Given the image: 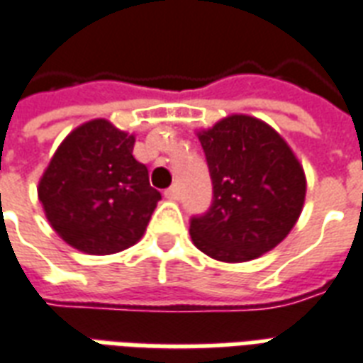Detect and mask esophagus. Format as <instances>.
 <instances>
[{
	"mask_svg": "<svg viewBox=\"0 0 363 363\" xmlns=\"http://www.w3.org/2000/svg\"><path fill=\"white\" fill-rule=\"evenodd\" d=\"M164 196L167 199H179L181 198V188H179V184H173V186H169L165 190Z\"/></svg>",
	"mask_w": 363,
	"mask_h": 363,
	"instance_id": "obj_1",
	"label": "esophagus"
}]
</instances>
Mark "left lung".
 Listing matches in <instances>:
<instances>
[{
    "label": "left lung",
    "instance_id": "8db88e82",
    "mask_svg": "<svg viewBox=\"0 0 363 363\" xmlns=\"http://www.w3.org/2000/svg\"><path fill=\"white\" fill-rule=\"evenodd\" d=\"M213 199L190 218L194 245L220 262H248L277 247L298 220L305 175L284 139L252 116H228L199 133Z\"/></svg>",
    "mask_w": 363,
    "mask_h": 363
}]
</instances>
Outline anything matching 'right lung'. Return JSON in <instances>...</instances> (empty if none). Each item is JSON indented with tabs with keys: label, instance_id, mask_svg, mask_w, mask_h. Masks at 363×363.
<instances>
[{
	"label": "right lung",
	"instance_id": "add662e5",
	"mask_svg": "<svg viewBox=\"0 0 363 363\" xmlns=\"http://www.w3.org/2000/svg\"><path fill=\"white\" fill-rule=\"evenodd\" d=\"M133 143L111 122L92 121L71 131L50 160L39 201L71 247L115 254L141 239L162 194L133 158Z\"/></svg>",
	"mask_w": 363,
	"mask_h": 363
}]
</instances>
